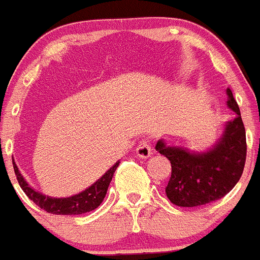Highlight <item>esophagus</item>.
Masks as SVG:
<instances>
[{"mask_svg": "<svg viewBox=\"0 0 260 260\" xmlns=\"http://www.w3.org/2000/svg\"><path fill=\"white\" fill-rule=\"evenodd\" d=\"M136 154H137L138 157H141V159H147V157L151 156L152 150L151 146L149 145V142L142 140V141L140 142V145L137 146V149H136Z\"/></svg>", "mask_w": 260, "mask_h": 260, "instance_id": "obj_1", "label": "esophagus"}]
</instances>
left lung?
<instances>
[{"mask_svg":"<svg viewBox=\"0 0 260 260\" xmlns=\"http://www.w3.org/2000/svg\"><path fill=\"white\" fill-rule=\"evenodd\" d=\"M227 106L236 116L224 124L222 136L207 151H191L185 146L167 145L159 140L157 152L172 164V176L166 187L171 203L193 208L222 199L235 187L246 160V135L239 105L227 88Z\"/></svg>","mask_w":260,"mask_h":260,"instance_id":"1","label":"left lung"}]
</instances>
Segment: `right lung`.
<instances>
[{"instance_id":"obj_1","label":"right lung","mask_w":260,"mask_h":260,"mask_svg":"<svg viewBox=\"0 0 260 260\" xmlns=\"http://www.w3.org/2000/svg\"><path fill=\"white\" fill-rule=\"evenodd\" d=\"M14 171H15V176L18 178L19 185H20L21 190L25 192V195L30 199L36 205L41 208V209L46 210L51 214L57 215H78L84 214L87 212L96 209L101 203H103L104 198L106 195L109 185H110L111 178L114 176V172L118 168L119 161H116L110 169L105 172L101 178L97 179L94 183H92L88 188L83 190L82 192L75 193V195L69 196V198H51V196L43 195L40 191L35 190V188L29 186L28 182L23 177V174L19 171L18 166L15 164L13 159Z\"/></svg>"}]
</instances>
